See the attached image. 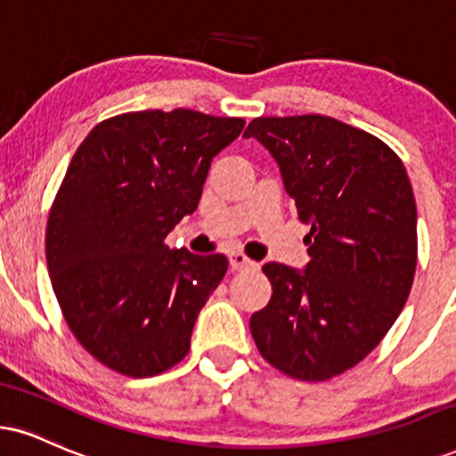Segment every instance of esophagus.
Wrapping results in <instances>:
<instances>
[{"instance_id": "obj_1", "label": "esophagus", "mask_w": 456, "mask_h": 456, "mask_svg": "<svg viewBox=\"0 0 456 456\" xmlns=\"http://www.w3.org/2000/svg\"><path fill=\"white\" fill-rule=\"evenodd\" d=\"M229 265H232V270L235 272H244V270H255L256 263L250 261L248 256L242 255V252H232V255H229Z\"/></svg>"}]
</instances>
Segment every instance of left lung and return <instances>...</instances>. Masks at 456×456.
Wrapping results in <instances>:
<instances>
[{
    "label": "left lung",
    "mask_w": 456,
    "mask_h": 456,
    "mask_svg": "<svg viewBox=\"0 0 456 456\" xmlns=\"http://www.w3.org/2000/svg\"><path fill=\"white\" fill-rule=\"evenodd\" d=\"M310 233L304 272L265 263L272 299L250 316L267 363L322 382L363 361L414 282L416 201L402 159L363 129L322 114L252 118Z\"/></svg>",
    "instance_id": "8db88e82"
}]
</instances>
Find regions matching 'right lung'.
I'll use <instances>...</instances> for the list:
<instances>
[{
  "label": "right lung",
  "instance_id": "right-lung-1",
  "mask_svg": "<svg viewBox=\"0 0 456 456\" xmlns=\"http://www.w3.org/2000/svg\"><path fill=\"white\" fill-rule=\"evenodd\" d=\"M244 118L142 110L102 120L71 157L46 223V263L86 353L131 378L163 374L191 348L195 318L227 273L224 255L169 250L200 204L212 159Z\"/></svg>",
  "mask_w": 456,
  "mask_h": 456
}]
</instances>
